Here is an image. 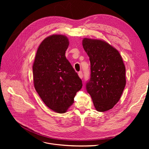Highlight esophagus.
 Listing matches in <instances>:
<instances>
[{"mask_svg":"<svg viewBox=\"0 0 149 149\" xmlns=\"http://www.w3.org/2000/svg\"><path fill=\"white\" fill-rule=\"evenodd\" d=\"M79 77L80 78V79H83V73H82V72L81 71H80L79 72Z\"/></svg>","mask_w":149,"mask_h":149,"instance_id":"1","label":"esophagus"}]
</instances>
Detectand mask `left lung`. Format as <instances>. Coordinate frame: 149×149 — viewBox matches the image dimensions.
I'll use <instances>...</instances> for the list:
<instances>
[{
	"label": "left lung",
	"mask_w": 149,
	"mask_h": 149,
	"mask_svg": "<svg viewBox=\"0 0 149 149\" xmlns=\"http://www.w3.org/2000/svg\"><path fill=\"white\" fill-rule=\"evenodd\" d=\"M91 62L86 90L98 112L118 102L126 86V68L119 52L105 41L84 38L82 42Z\"/></svg>",
	"instance_id": "1"
}]
</instances>
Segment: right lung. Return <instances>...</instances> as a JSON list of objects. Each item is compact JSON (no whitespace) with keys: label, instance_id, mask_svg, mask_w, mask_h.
I'll return each mask as SVG.
<instances>
[{"label":"right lung","instance_id":"right-lung-1","mask_svg":"<svg viewBox=\"0 0 149 149\" xmlns=\"http://www.w3.org/2000/svg\"><path fill=\"white\" fill-rule=\"evenodd\" d=\"M69 42L64 35H52L39 45L33 65L34 88L44 103L63 113L74 103L82 81L65 57Z\"/></svg>","mask_w":149,"mask_h":149}]
</instances>
